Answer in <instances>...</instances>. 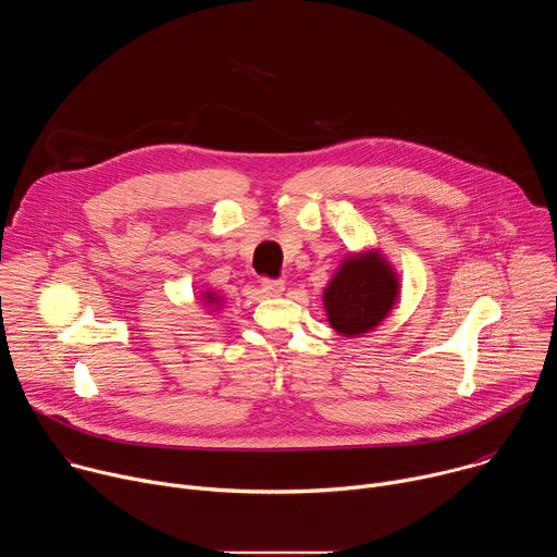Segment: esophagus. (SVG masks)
Returning <instances> with one entry per match:
<instances>
[{"mask_svg":"<svg viewBox=\"0 0 557 557\" xmlns=\"http://www.w3.org/2000/svg\"><path fill=\"white\" fill-rule=\"evenodd\" d=\"M262 290L267 293V295H271V297H275V295H282V290H284V280H280V277H262Z\"/></svg>","mask_w":557,"mask_h":557,"instance_id":"1","label":"esophagus"}]
</instances>
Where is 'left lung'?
<instances>
[{"label": "left lung", "instance_id": "8db88e82", "mask_svg": "<svg viewBox=\"0 0 557 557\" xmlns=\"http://www.w3.org/2000/svg\"><path fill=\"white\" fill-rule=\"evenodd\" d=\"M396 288L394 273L379 256L346 260L324 293L331 326L348 337L368 333L392 308Z\"/></svg>", "mask_w": 557, "mask_h": 557}]
</instances>
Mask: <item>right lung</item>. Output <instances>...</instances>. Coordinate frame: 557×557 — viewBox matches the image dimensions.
<instances>
[{
	"label": "right lung",
	"instance_id": "1",
	"mask_svg": "<svg viewBox=\"0 0 557 557\" xmlns=\"http://www.w3.org/2000/svg\"><path fill=\"white\" fill-rule=\"evenodd\" d=\"M207 297H211V293H209V295H207ZM209 301H213V299H209Z\"/></svg>",
	"mask_w": 557,
	"mask_h": 557
}]
</instances>
